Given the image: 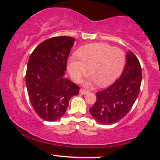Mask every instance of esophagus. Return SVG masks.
Instances as JSON below:
<instances>
[{
  "instance_id": "1",
  "label": "esophagus",
  "mask_w": 160,
  "mask_h": 160,
  "mask_svg": "<svg viewBox=\"0 0 160 160\" xmlns=\"http://www.w3.org/2000/svg\"><path fill=\"white\" fill-rule=\"evenodd\" d=\"M89 92V91L88 90H86V89H81L80 90V93L82 95H85V94H87V93Z\"/></svg>"
}]
</instances>
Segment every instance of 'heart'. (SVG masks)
<instances>
[{
  "instance_id": "1",
  "label": "heart",
  "mask_w": 160,
  "mask_h": 160,
  "mask_svg": "<svg viewBox=\"0 0 160 160\" xmlns=\"http://www.w3.org/2000/svg\"><path fill=\"white\" fill-rule=\"evenodd\" d=\"M68 62V70L71 78L77 82L87 74L89 83L96 82L105 86L112 83L121 74L126 64V54L119 47H112L105 43H95L82 46Z\"/></svg>"
}]
</instances>
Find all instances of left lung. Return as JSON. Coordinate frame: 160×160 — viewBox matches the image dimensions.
Wrapping results in <instances>:
<instances>
[{"instance_id": "left-lung-1", "label": "left lung", "mask_w": 160, "mask_h": 160, "mask_svg": "<svg viewBox=\"0 0 160 160\" xmlns=\"http://www.w3.org/2000/svg\"><path fill=\"white\" fill-rule=\"evenodd\" d=\"M126 63L120 78L109 87L96 92V101L89 112L97 122L109 125L118 122L132 108L140 92L142 71L132 52L126 54Z\"/></svg>"}]
</instances>
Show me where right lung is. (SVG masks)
I'll return each instance as SVG.
<instances>
[{
    "mask_svg": "<svg viewBox=\"0 0 160 160\" xmlns=\"http://www.w3.org/2000/svg\"><path fill=\"white\" fill-rule=\"evenodd\" d=\"M74 39L53 37L42 42L29 57L25 82L34 111L46 121H56L65 113L69 100L80 87L64 78Z\"/></svg>",
    "mask_w": 160,
    "mask_h": 160,
    "instance_id": "add662e5",
    "label": "right lung"
}]
</instances>
